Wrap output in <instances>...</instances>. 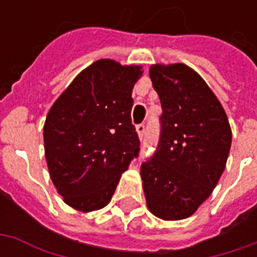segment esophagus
Segmentation results:
<instances>
[{
    "instance_id": "obj_1",
    "label": "esophagus",
    "mask_w": 257,
    "mask_h": 257,
    "mask_svg": "<svg viewBox=\"0 0 257 257\" xmlns=\"http://www.w3.org/2000/svg\"><path fill=\"white\" fill-rule=\"evenodd\" d=\"M136 132H138V135H139V139L143 140V138H145V134H146L145 125H143V123L138 125V126H136Z\"/></svg>"
}]
</instances>
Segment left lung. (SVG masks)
Here are the masks:
<instances>
[{
    "instance_id": "8db88e82",
    "label": "left lung",
    "mask_w": 257,
    "mask_h": 257,
    "mask_svg": "<svg viewBox=\"0 0 257 257\" xmlns=\"http://www.w3.org/2000/svg\"><path fill=\"white\" fill-rule=\"evenodd\" d=\"M162 106L156 154L142 164L147 208L162 220H182L209 197L226 168L231 128L202 77L183 63L153 64Z\"/></svg>"
}]
</instances>
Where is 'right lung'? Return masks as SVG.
I'll return each instance as SVG.
<instances>
[{"label": "right lung", "instance_id": "1", "mask_svg": "<svg viewBox=\"0 0 257 257\" xmlns=\"http://www.w3.org/2000/svg\"><path fill=\"white\" fill-rule=\"evenodd\" d=\"M142 66L100 59L59 96L44 125L48 169L58 193L81 212L104 208L135 157L132 89Z\"/></svg>", "mask_w": 257, "mask_h": 257}]
</instances>
